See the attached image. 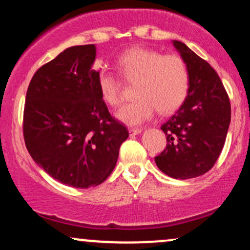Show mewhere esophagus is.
Listing matches in <instances>:
<instances>
[{
  "instance_id": "obj_1",
  "label": "esophagus",
  "mask_w": 250,
  "mask_h": 250,
  "mask_svg": "<svg viewBox=\"0 0 250 250\" xmlns=\"http://www.w3.org/2000/svg\"><path fill=\"white\" fill-rule=\"evenodd\" d=\"M140 133H141L140 128H129V135L130 136H135V135H139Z\"/></svg>"
}]
</instances>
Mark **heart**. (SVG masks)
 Returning <instances> with one entry per match:
<instances>
[{
    "label": "heart",
    "mask_w": 250,
    "mask_h": 250,
    "mask_svg": "<svg viewBox=\"0 0 250 250\" xmlns=\"http://www.w3.org/2000/svg\"><path fill=\"white\" fill-rule=\"evenodd\" d=\"M117 67L125 79L137 80L134 90L136 99L116 113V119L125 125H141L157 110L165 115L174 113L188 95L189 71L180 56L135 47L119 57ZM96 87L107 104L117 107L121 103V84L110 70H97Z\"/></svg>",
    "instance_id": "b5f03b06"
}]
</instances>
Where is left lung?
<instances>
[{
  "label": "left lung",
  "mask_w": 250,
  "mask_h": 250,
  "mask_svg": "<svg viewBox=\"0 0 250 250\" xmlns=\"http://www.w3.org/2000/svg\"><path fill=\"white\" fill-rule=\"evenodd\" d=\"M189 71V90L179 110L161 129L167 147L155 157L161 171L173 179L187 180L207 173L219 159L225 146L230 102L227 91L210 64L173 41Z\"/></svg>",
  "instance_id": "left-lung-1"
}]
</instances>
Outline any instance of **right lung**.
<instances>
[{
	"label": "right lung",
	"mask_w": 250,
	"mask_h": 250,
	"mask_svg": "<svg viewBox=\"0 0 250 250\" xmlns=\"http://www.w3.org/2000/svg\"><path fill=\"white\" fill-rule=\"evenodd\" d=\"M94 44L67 48L34 74L23 114L25 147L63 185H101L116 166L127 128L109 114L96 87Z\"/></svg>",
	"instance_id": "obj_1"
}]
</instances>
